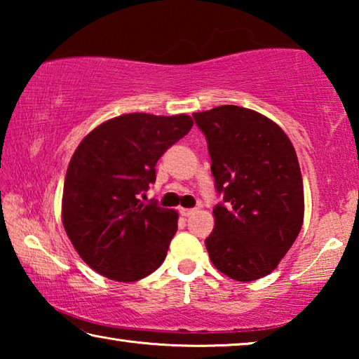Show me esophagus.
<instances>
[{"label": "esophagus", "mask_w": 359, "mask_h": 359, "mask_svg": "<svg viewBox=\"0 0 359 359\" xmlns=\"http://www.w3.org/2000/svg\"><path fill=\"white\" fill-rule=\"evenodd\" d=\"M179 212L182 217H190L191 214H194V209H187V208H179Z\"/></svg>", "instance_id": "obj_1"}]
</instances>
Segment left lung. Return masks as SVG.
<instances>
[{"label": "left lung", "mask_w": 359, "mask_h": 359, "mask_svg": "<svg viewBox=\"0 0 359 359\" xmlns=\"http://www.w3.org/2000/svg\"><path fill=\"white\" fill-rule=\"evenodd\" d=\"M209 144L218 193L215 226L205 239L212 264L238 282L271 274L304 223V185L296 150L276 121L252 109L194 112Z\"/></svg>", "instance_id": "8db88e82"}]
</instances>
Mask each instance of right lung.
<instances>
[{
    "instance_id": "add662e5",
    "label": "right lung",
    "mask_w": 359,
    "mask_h": 359,
    "mask_svg": "<svg viewBox=\"0 0 359 359\" xmlns=\"http://www.w3.org/2000/svg\"><path fill=\"white\" fill-rule=\"evenodd\" d=\"M193 126L187 114H125L102 121L77 145L66 171L62 222L85 263L117 282L156 271L177 231V210L144 204L155 165Z\"/></svg>"
}]
</instances>
